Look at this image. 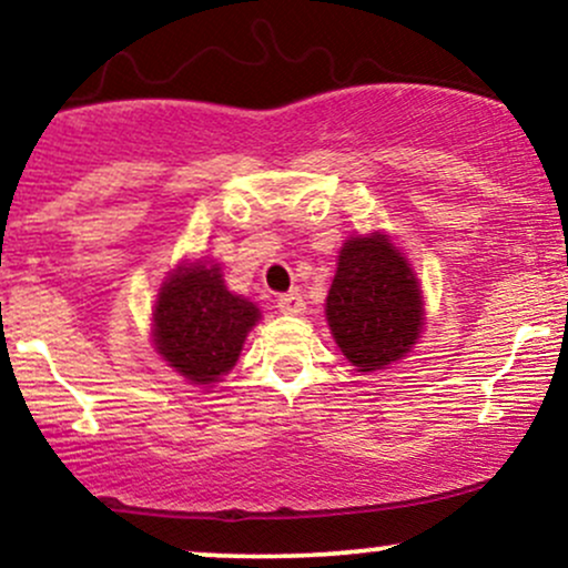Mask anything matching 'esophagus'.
I'll return each instance as SVG.
<instances>
[{"label":"esophagus","instance_id":"esophagus-1","mask_svg":"<svg viewBox=\"0 0 568 568\" xmlns=\"http://www.w3.org/2000/svg\"><path fill=\"white\" fill-rule=\"evenodd\" d=\"M277 306L283 315H302L304 312V296L298 291H291V293H283V296L277 298Z\"/></svg>","mask_w":568,"mask_h":568}]
</instances>
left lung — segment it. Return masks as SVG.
<instances>
[{
    "mask_svg": "<svg viewBox=\"0 0 568 568\" xmlns=\"http://www.w3.org/2000/svg\"><path fill=\"white\" fill-rule=\"evenodd\" d=\"M336 347L361 374L403 361L425 328V296L414 266L384 232L352 234L338 251L325 298Z\"/></svg>",
    "mask_w": 568,
    "mask_h": 568,
    "instance_id": "1",
    "label": "left lung"
}]
</instances>
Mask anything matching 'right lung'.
Listing matches in <instances>:
<instances>
[{
  "instance_id": "add662e5",
  "label": "right lung",
  "mask_w": 568,
  "mask_h": 568,
  "mask_svg": "<svg viewBox=\"0 0 568 568\" xmlns=\"http://www.w3.org/2000/svg\"><path fill=\"white\" fill-rule=\"evenodd\" d=\"M262 310L224 285L213 258L181 262L168 272L152 310V344L189 384L213 387L237 363Z\"/></svg>"
}]
</instances>
